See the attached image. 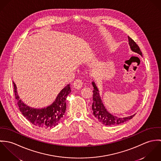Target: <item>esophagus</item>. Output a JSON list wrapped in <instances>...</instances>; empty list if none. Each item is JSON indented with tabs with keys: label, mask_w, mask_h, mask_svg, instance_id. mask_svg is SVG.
Wrapping results in <instances>:
<instances>
[{
	"label": "esophagus",
	"mask_w": 161,
	"mask_h": 161,
	"mask_svg": "<svg viewBox=\"0 0 161 161\" xmlns=\"http://www.w3.org/2000/svg\"><path fill=\"white\" fill-rule=\"evenodd\" d=\"M82 85H83L82 80L79 78L75 79L73 83V86L75 89H80L82 87Z\"/></svg>",
	"instance_id": "obj_1"
}]
</instances>
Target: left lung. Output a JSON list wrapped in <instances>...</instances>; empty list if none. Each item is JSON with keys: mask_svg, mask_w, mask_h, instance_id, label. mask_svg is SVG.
Wrapping results in <instances>:
<instances>
[{"mask_svg": "<svg viewBox=\"0 0 161 161\" xmlns=\"http://www.w3.org/2000/svg\"><path fill=\"white\" fill-rule=\"evenodd\" d=\"M128 41L131 50L142 56V53L135 42L130 36H128ZM92 86L94 89L93 91V103L92 105L93 114L100 123L107 126H115L131 119L135 115H131L125 118H118L110 114L104 107L100 97L98 90L94 82H92Z\"/></svg>", "mask_w": 161, "mask_h": 161, "instance_id": "1", "label": "left lung"}]
</instances>
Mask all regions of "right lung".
I'll return each mask as SVG.
<instances>
[{"mask_svg": "<svg viewBox=\"0 0 161 161\" xmlns=\"http://www.w3.org/2000/svg\"><path fill=\"white\" fill-rule=\"evenodd\" d=\"M13 84L15 97L17 100L19 108L22 115L30 123L43 129H49L58 125L66 112V100L68 95L71 92L69 84L59 92L55 101L51 105L44 108L36 109L26 105L19 98L16 85L14 82Z\"/></svg>", "mask_w": 161, "mask_h": 161, "instance_id": "obj_1", "label": "right lung"}]
</instances>
